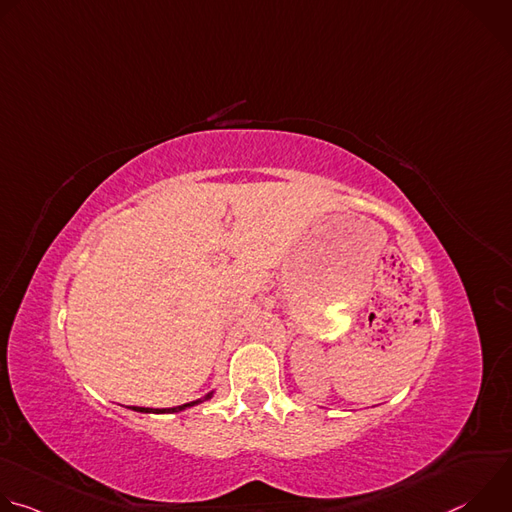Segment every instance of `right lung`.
Returning a JSON list of instances; mask_svg holds the SVG:
<instances>
[{
	"label": "right lung",
	"mask_w": 512,
	"mask_h": 512,
	"mask_svg": "<svg viewBox=\"0 0 512 512\" xmlns=\"http://www.w3.org/2000/svg\"><path fill=\"white\" fill-rule=\"evenodd\" d=\"M212 395H214V391L206 393L204 397H200V399H196V401H190V403H184V405H178V407H168V409H152V407H127V409H133V411H137V413H178V411L190 409V407H194V405H200V403L212 399Z\"/></svg>",
	"instance_id": "right-lung-1"
}]
</instances>
